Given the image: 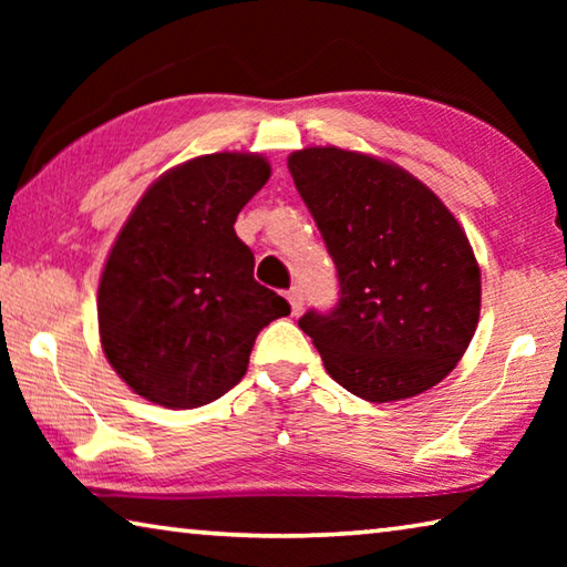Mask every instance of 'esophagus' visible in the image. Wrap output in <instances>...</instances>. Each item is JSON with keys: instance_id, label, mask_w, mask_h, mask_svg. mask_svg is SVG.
I'll return each mask as SVG.
<instances>
[{"instance_id": "34e87169", "label": "esophagus", "mask_w": 567, "mask_h": 567, "mask_svg": "<svg viewBox=\"0 0 567 567\" xmlns=\"http://www.w3.org/2000/svg\"><path fill=\"white\" fill-rule=\"evenodd\" d=\"M287 300H290V307H292V315H300L302 307H305V295L300 287H290L287 290Z\"/></svg>"}]
</instances>
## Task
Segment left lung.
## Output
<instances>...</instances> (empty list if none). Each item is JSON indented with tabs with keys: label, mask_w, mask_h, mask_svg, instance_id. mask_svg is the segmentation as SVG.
Listing matches in <instances>:
<instances>
[{
	"label": "left lung",
	"mask_w": 567,
	"mask_h": 567,
	"mask_svg": "<svg viewBox=\"0 0 567 567\" xmlns=\"http://www.w3.org/2000/svg\"><path fill=\"white\" fill-rule=\"evenodd\" d=\"M287 167L338 270V305L297 322L324 370L370 402L435 388L480 318V267L463 227L392 162L307 147Z\"/></svg>",
	"instance_id": "left-lung-1"
}]
</instances>
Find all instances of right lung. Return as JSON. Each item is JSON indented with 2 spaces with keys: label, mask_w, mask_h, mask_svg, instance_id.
Masks as SVG:
<instances>
[{
  "label": "right lung",
  "mask_w": 567,
  "mask_h": 567,
  "mask_svg": "<svg viewBox=\"0 0 567 567\" xmlns=\"http://www.w3.org/2000/svg\"><path fill=\"white\" fill-rule=\"evenodd\" d=\"M270 179L260 155L217 152L152 185L102 270V350L127 385L157 405L189 410L233 390L255 338L290 315L255 280V255L235 219Z\"/></svg>",
  "instance_id": "1"
}]
</instances>
